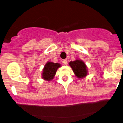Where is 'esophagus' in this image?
<instances>
[{"label": "esophagus", "mask_w": 123, "mask_h": 123, "mask_svg": "<svg viewBox=\"0 0 123 123\" xmlns=\"http://www.w3.org/2000/svg\"><path fill=\"white\" fill-rule=\"evenodd\" d=\"M63 63H64L65 65H67V64H68V61H67V59H64V60L63 61Z\"/></svg>", "instance_id": "obj_1"}]
</instances>
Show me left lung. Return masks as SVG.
Instances as JSON below:
<instances>
[{"label": "left lung", "instance_id": "1", "mask_svg": "<svg viewBox=\"0 0 123 123\" xmlns=\"http://www.w3.org/2000/svg\"><path fill=\"white\" fill-rule=\"evenodd\" d=\"M69 65L72 68L74 73L78 78H83L88 74L87 67L82 60L77 59L69 62Z\"/></svg>", "mask_w": 123, "mask_h": 123}]
</instances>
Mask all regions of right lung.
I'll use <instances>...</instances> for the list:
<instances>
[{
  "instance_id": "obj_1",
  "label": "right lung",
  "mask_w": 123,
  "mask_h": 123,
  "mask_svg": "<svg viewBox=\"0 0 123 123\" xmlns=\"http://www.w3.org/2000/svg\"><path fill=\"white\" fill-rule=\"evenodd\" d=\"M60 67L61 64L58 63L47 62L42 71V78L47 81H51L54 78L58 68Z\"/></svg>"
}]
</instances>
